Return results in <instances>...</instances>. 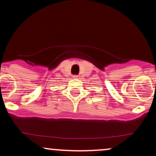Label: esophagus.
<instances>
[{
	"label": "esophagus",
	"mask_w": 156,
	"mask_h": 156,
	"mask_svg": "<svg viewBox=\"0 0 156 156\" xmlns=\"http://www.w3.org/2000/svg\"><path fill=\"white\" fill-rule=\"evenodd\" d=\"M78 76H73V78H78Z\"/></svg>",
	"instance_id": "34e87169"
}]
</instances>
